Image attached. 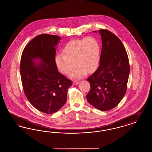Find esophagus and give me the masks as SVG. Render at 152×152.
Segmentation results:
<instances>
[{"label": "esophagus", "instance_id": "34e87169", "mask_svg": "<svg viewBox=\"0 0 152 152\" xmlns=\"http://www.w3.org/2000/svg\"><path fill=\"white\" fill-rule=\"evenodd\" d=\"M79 83V81H73V85H77Z\"/></svg>", "mask_w": 152, "mask_h": 152}]
</instances>
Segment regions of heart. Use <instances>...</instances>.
Wrapping results in <instances>:
<instances>
[{
    "label": "heart",
    "instance_id": "heart-1",
    "mask_svg": "<svg viewBox=\"0 0 152 152\" xmlns=\"http://www.w3.org/2000/svg\"><path fill=\"white\" fill-rule=\"evenodd\" d=\"M100 60V45L94 37L74 39L66 44L63 52L56 56L55 62L58 70L67 75L75 65V69L70 73V77L79 79L86 73L94 72ZM75 64H74V63Z\"/></svg>",
    "mask_w": 152,
    "mask_h": 152
}]
</instances>
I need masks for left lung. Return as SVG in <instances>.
Listing matches in <instances>:
<instances>
[{
  "label": "left lung",
  "instance_id": "1",
  "mask_svg": "<svg viewBox=\"0 0 152 152\" xmlns=\"http://www.w3.org/2000/svg\"><path fill=\"white\" fill-rule=\"evenodd\" d=\"M99 32L102 41L100 65L87 79L91 89L86 97L94 108L107 111L116 107L125 94L130 66L126 51L118 37L107 29Z\"/></svg>",
  "mask_w": 152,
  "mask_h": 152
}]
</instances>
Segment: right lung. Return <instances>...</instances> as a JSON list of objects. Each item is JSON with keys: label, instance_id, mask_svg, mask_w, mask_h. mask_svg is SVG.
Listing matches in <instances>:
<instances>
[{"label": "right lung", "instance_id": "right-lung-1", "mask_svg": "<svg viewBox=\"0 0 152 152\" xmlns=\"http://www.w3.org/2000/svg\"><path fill=\"white\" fill-rule=\"evenodd\" d=\"M60 40L57 35L36 36L26 46L21 58L24 92L35 108L47 114L56 112L65 104L68 89L72 85L58 72L56 64V48Z\"/></svg>", "mask_w": 152, "mask_h": 152}]
</instances>
